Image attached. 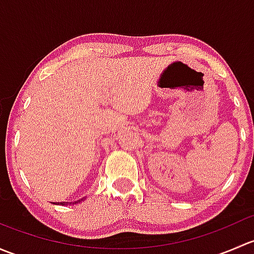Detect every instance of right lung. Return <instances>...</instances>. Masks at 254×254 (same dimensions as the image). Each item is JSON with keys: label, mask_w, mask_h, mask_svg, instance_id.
<instances>
[{"label": "right lung", "mask_w": 254, "mask_h": 254, "mask_svg": "<svg viewBox=\"0 0 254 254\" xmlns=\"http://www.w3.org/2000/svg\"><path fill=\"white\" fill-rule=\"evenodd\" d=\"M82 200H83V199H81V200H78V201H73V204H77V203H81V201ZM61 204V205H68V204H71V203H64V201H63V203H60Z\"/></svg>", "instance_id": "obj_1"}]
</instances>
